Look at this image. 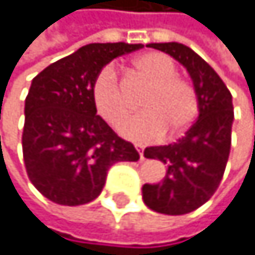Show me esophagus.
<instances>
[{
  "label": "esophagus",
  "mask_w": 255,
  "mask_h": 255,
  "mask_svg": "<svg viewBox=\"0 0 255 255\" xmlns=\"http://www.w3.org/2000/svg\"><path fill=\"white\" fill-rule=\"evenodd\" d=\"M136 150L139 152V157H141V160L144 158V147H142L141 144H136Z\"/></svg>",
  "instance_id": "34e87169"
}]
</instances>
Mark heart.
<instances>
[{
	"mask_svg": "<svg viewBox=\"0 0 255 255\" xmlns=\"http://www.w3.org/2000/svg\"><path fill=\"white\" fill-rule=\"evenodd\" d=\"M131 66L149 87L141 98V106L146 111L124 122L121 127L124 136L144 142L160 138L165 130L170 136L187 130L200 111L195 85L178 76V66L165 53H144L134 58ZM90 93L97 113L109 125H121L130 105L113 66H105L97 73Z\"/></svg>",
	"mask_w": 255,
	"mask_h": 255,
	"instance_id": "heart-1",
	"label": "heart"
}]
</instances>
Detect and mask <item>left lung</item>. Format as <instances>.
Listing matches in <instances>:
<instances>
[{
  "label": "left lung",
  "mask_w": 255,
  "mask_h": 255,
  "mask_svg": "<svg viewBox=\"0 0 255 255\" xmlns=\"http://www.w3.org/2000/svg\"><path fill=\"white\" fill-rule=\"evenodd\" d=\"M187 68L200 98V114L182 138L168 146L146 147V158L166 163L158 184L142 186L147 208L168 216L192 213L214 195L227 166L232 144L233 105L227 85L206 61L179 42L149 44Z\"/></svg>",
  "instance_id": "8db88e82"
}]
</instances>
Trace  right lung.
<instances>
[{"label": "right lung", "mask_w": 255, "mask_h": 255, "mask_svg": "<svg viewBox=\"0 0 255 255\" xmlns=\"http://www.w3.org/2000/svg\"><path fill=\"white\" fill-rule=\"evenodd\" d=\"M141 44H89L34 77L25 100L22 149L26 174L50 202L95 200L117 162H138L131 142L97 116L90 87L100 69Z\"/></svg>", "instance_id": "1"}]
</instances>
